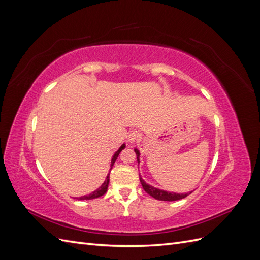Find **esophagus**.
<instances>
[{
  "label": "esophagus",
  "instance_id": "1",
  "mask_svg": "<svg viewBox=\"0 0 260 260\" xmlns=\"http://www.w3.org/2000/svg\"><path fill=\"white\" fill-rule=\"evenodd\" d=\"M140 139H141V135H140L139 131L132 130V131L129 132V135H128V142H129L130 144H135V143L139 142Z\"/></svg>",
  "mask_w": 260,
  "mask_h": 260
}]
</instances>
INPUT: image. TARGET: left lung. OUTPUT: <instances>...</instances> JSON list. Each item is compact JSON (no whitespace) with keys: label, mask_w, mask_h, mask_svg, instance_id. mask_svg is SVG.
<instances>
[{"label":"left lung","mask_w":260,"mask_h":260,"mask_svg":"<svg viewBox=\"0 0 260 260\" xmlns=\"http://www.w3.org/2000/svg\"><path fill=\"white\" fill-rule=\"evenodd\" d=\"M135 152L137 154V159H138V162H140V152L138 148H135ZM140 181H141V184H142L144 191L152 196V198L158 200V201H167V202H172V201H178V200H181V199H184L186 198V196L188 194H191L192 192L190 193H183V194H180V193H172V192H167V191H164V190H160V188H157V187H154L152 185L147 184L145 181L141 178L140 176Z\"/></svg>","instance_id":"8db88e82"}]
</instances>
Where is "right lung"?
Masks as SVG:
<instances>
[{
    "label": "right lung",
    "instance_id": "1",
    "mask_svg": "<svg viewBox=\"0 0 260 260\" xmlns=\"http://www.w3.org/2000/svg\"><path fill=\"white\" fill-rule=\"evenodd\" d=\"M124 147H125V145L122 144L119 148H118V151L114 154L113 158H112V162H111V170H112V168H113V166H114V164H115V161H116V159H117L118 155L120 154V152L122 151V149H123ZM108 183H109V172H108V175H107V177H106V180L104 181V183L102 184V185L98 188V190H95L94 192L90 193L89 195L80 196V198H77V199H78V200H93V199H98V198H100V196L104 195V194L106 193L107 187H108Z\"/></svg>",
    "mask_w": 260,
    "mask_h": 260
}]
</instances>
